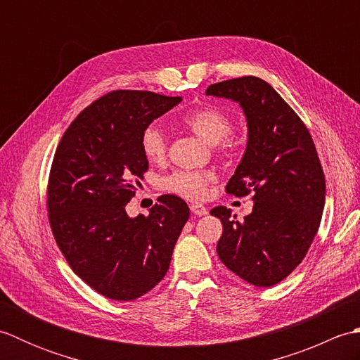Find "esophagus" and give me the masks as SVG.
Here are the masks:
<instances>
[{"mask_svg":"<svg viewBox=\"0 0 360 360\" xmlns=\"http://www.w3.org/2000/svg\"><path fill=\"white\" fill-rule=\"evenodd\" d=\"M190 210H192V213H195V215H198V217H204L209 213V210L205 209L202 204H198V202L190 204Z\"/></svg>","mask_w":360,"mask_h":360,"instance_id":"obj_1","label":"esophagus"}]
</instances>
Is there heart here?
<instances>
[{
  "instance_id": "1",
  "label": "heart",
  "mask_w": 360,
  "mask_h": 360,
  "mask_svg": "<svg viewBox=\"0 0 360 360\" xmlns=\"http://www.w3.org/2000/svg\"><path fill=\"white\" fill-rule=\"evenodd\" d=\"M181 124L209 145L223 143L224 148L232 147V142L226 139L232 128L231 117L215 106L204 105L187 111L181 117ZM141 148L148 162H160L165 158L167 139L159 125L153 124L143 129L141 137ZM215 181V174L210 172L176 170L160 179L159 186L168 193L178 195L186 200H201L210 182Z\"/></svg>"
}]
</instances>
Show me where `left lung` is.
Here are the masks:
<instances>
[{
	"instance_id": "1",
	"label": "left lung",
	"mask_w": 360,
	"mask_h": 360,
	"mask_svg": "<svg viewBox=\"0 0 360 360\" xmlns=\"http://www.w3.org/2000/svg\"><path fill=\"white\" fill-rule=\"evenodd\" d=\"M205 94L243 110L248 145L226 192L255 193L241 223L223 205L210 210L223 223L218 257L250 285L274 286L302 263L322 219L325 176L316 145L295 111L262 79L219 82Z\"/></svg>"
}]
</instances>
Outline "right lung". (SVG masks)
<instances>
[{
  "mask_svg": "<svg viewBox=\"0 0 360 360\" xmlns=\"http://www.w3.org/2000/svg\"><path fill=\"white\" fill-rule=\"evenodd\" d=\"M181 101L112 91L74 119L53 156L52 233L71 269L111 300H134L164 278L190 217L186 201L174 195L160 196L147 217L131 218L125 210L148 170L143 129Z\"/></svg>",
  "mask_w": 360,
  "mask_h": 360,
  "instance_id": "add662e5",
  "label": "right lung"
}]
</instances>
